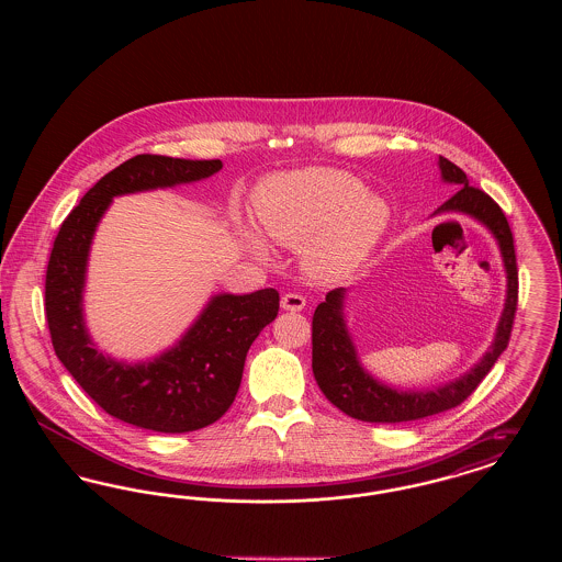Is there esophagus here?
Listing matches in <instances>:
<instances>
[{
	"instance_id": "34e87169",
	"label": "esophagus",
	"mask_w": 562,
	"mask_h": 562,
	"mask_svg": "<svg viewBox=\"0 0 562 562\" xmlns=\"http://www.w3.org/2000/svg\"><path fill=\"white\" fill-rule=\"evenodd\" d=\"M280 305H282V310H286V312H301V310L305 307V296H303V294L286 293L282 296Z\"/></svg>"
}]
</instances>
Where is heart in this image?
I'll return each mask as SVG.
<instances>
[{
    "mask_svg": "<svg viewBox=\"0 0 562 562\" xmlns=\"http://www.w3.org/2000/svg\"><path fill=\"white\" fill-rule=\"evenodd\" d=\"M255 206L273 240L294 248L307 244L305 268L322 282L358 268L390 223L385 200L367 193L360 179L337 168L273 175L257 189ZM244 238L259 255L268 252L252 225H244Z\"/></svg>",
    "mask_w": 562,
    "mask_h": 562,
    "instance_id": "1",
    "label": "heart"
}]
</instances>
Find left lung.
<instances>
[{
    "label": "left lung",
    "mask_w": 562,
    "mask_h": 562,
    "mask_svg": "<svg viewBox=\"0 0 562 562\" xmlns=\"http://www.w3.org/2000/svg\"><path fill=\"white\" fill-rule=\"evenodd\" d=\"M438 166L442 181L459 189L436 214H470L495 236L502 250V259L508 273V296L497 324L495 341L470 373L461 374L451 383L428 392H402L376 381L373 374L362 369L344 316L346 291H330L326 294V301H322L316 307L312 321V369L322 394L339 411L360 422L406 424L454 408L479 387V383L493 369L497 358L508 348L509 333L518 305V268L508 218L491 195L470 186L465 172L454 166L453 161L440 156Z\"/></svg>",
    "instance_id": "8db88e82"
}]
</instances>
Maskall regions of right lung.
<instances>
[{"label":"right lung","mask_w":562,"mask_h":562,"mask_svg":"<svg viewBox=\"0 0 562 562\" xmlns=\"http://www.w3.org/2000/svg\"><path fill=\"white\" fill-rule=\"evenodd\" d=\"M221 168V160L134 156L88 189L54 240L46 271L54 351L92 401L136 428L183 434L221 419L238 394L248 349L278 316L280 294H214L175 348L147 362H117L94 348L83 322L90 244L115 195L202 181Z\"/></svg>","instance_id":"1"}]
</instances>
